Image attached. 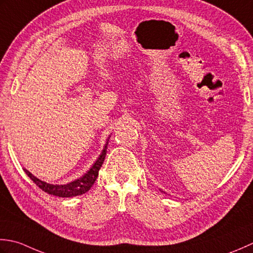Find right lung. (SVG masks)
<instances>
[{"instance_id":"add662e5","label":"right lung","mask_w":253,"mask_h":253,"mask_svg":"<svg viewBox=\"0 0 253 253\" xmlns=\"http://www.w3.org/2000/svg\"><path fill=\"white\" fill-rule=\"evenodd\" d=\"M107 145H108V141L105 145L104 151L101 152L100 156L98 157L96 163L92 165L91 168L87 171L83 177H81L80 179L75 180V181L68 183V184H49L47 182H43L39 180L38 178H36L33 176L27 169H24L25 172L27 173V176L33 180V181L38 185V187L42 190V191L47 192L51 195H55V197H60V198H71V197H76V195H81L86 193L88 190L92 187V184L95 183L96 179L98 177V172H99V169L104 164L106 154H107Z\"/></svg>"}]
</instances>
